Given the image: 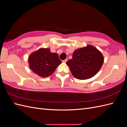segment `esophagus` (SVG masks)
Wrapping results in <instances>:
<instances>
[{
    "instance_id": "esophagus-1",
    "label": "esophagus",
    "mask_w": 127,
    "mask_h": 127,
    "mask_svg": "<svg viewBox=\"0 0 127 127\" xmlns=\"http://www.w3.org/2000/svg\"><path fill=\"white\" fill-rule=\"evenodd\" d=\"M67 60H68V59H64V60H63V62H64V63H66L67 61Z\"/></svg>"
}]
</instances>
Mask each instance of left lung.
<instances>
[{"mask_svg": "<svg viewBox=\"0 0 127 127\" xmlns=\"http://www.w3.org/2000/svg\"><path fill=\"white\" fill-rule=\"evenodd\" d=\"M104 58L101 52L92 45L77 49L73 53L72 59L66 64L72 75L78 79H89L95 76L102 67Z\"/></svg>", "mask_w": 127, "mask_h": 127, "instance_id": "left-lung-1", "label": "left lung"}]
</instances>
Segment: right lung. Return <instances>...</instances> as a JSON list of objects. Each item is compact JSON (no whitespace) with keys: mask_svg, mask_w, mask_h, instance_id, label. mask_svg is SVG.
Segmentation results:
<instances>
[{"mask_svg":"<svg viewBox=\"0 0 127 127\" xmlns=\"http://www.w3.org/2000/svg\"><path fill=\"white\" fill-rule=\"evenodd\" d=\"M29 63L30 68L34 73L46 77L53 74L61 61L58 55L51 53L49 49H40L30 55Z\"/></svg>","mask_w":127,"mask_h":127,"instance_id":"right-lung-1","label":"right lung"}]
</instances>
